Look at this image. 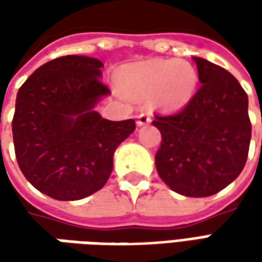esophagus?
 I'll list each match as a JSON object with an SVG mask.
<instances>
[{
    "instance_id": "34e87169",
    "label": "esophagus",
    "mask_w": 262,
    "mask_h": 262,
    "mask_svg": "<svg viewBox=\"0 0 262 262\" xmlns=\"http://www.w3.org/2000/svg\"><path fill=\"white\" fill-rule=\"evenodd\" d=\"M151 122V114L148 111H143L140 115L137 116V125H147Z\"/></svg>"
}]
</instances>
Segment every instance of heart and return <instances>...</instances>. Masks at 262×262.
<instances>
[{"mask_svg":"<svg viewBox=\"0 0 262 262\" xmlns=\"http://www.w3.org/2000/svg\"><path fill=\"white\" fill-rule=\"evenodd\" d=\"M121 84L131 95L151 96L157 106L175 111L194 97L198 76L194 67L185 61L156 59L126 68Z\"/></svg>","mask_w":262,"mask_h":262,"instance_id":"b5f03b06","label":"heart"}]
</instances>
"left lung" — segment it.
Here are the masks:
<instances>
[{
  "mask_svg": "<svg viewBox=\"0 0 262 262\" xmlns=\"http://www.w3.org/2000/svg\"><path fill=\"white\" fill-rule=\"evenodd\" d=\"M201 86L176 114L155 115L162 134L156 169L170 189L210 196L236 179L251 141L248 96L225 68L194 58Z\"/></svg>",
  "mask_w": 262,
  "mask_h": 262,
  "instance_id": "obj_1",
  "label": "left lung"
}]
</instances>
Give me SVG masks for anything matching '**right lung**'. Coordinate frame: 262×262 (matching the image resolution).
<instances>
[{"label": "right lung", "mask_w": 262, "mask_h": 262, "mask_svg": "<svg viewBox=\"0 0 262 262\" xmlns=\"http://www.w3.org/2000/svg\"><path fill=\"white\" fill-rule=\"evenodd\" d=\"M102 67L96 58L59 56L18 89L15 159L26 179L54 200L76 201L99 191L111 176L115 148L136 129L134 119L114 122L93 111L109 93Z\"/></svg>", "instance_id": "right-lung-1"}]
</instances>
